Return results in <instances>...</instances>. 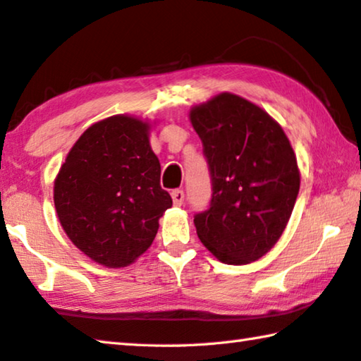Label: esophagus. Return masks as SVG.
<instances>
[{"mask_svg":"<svg viewBox=\"0 0 361 361\" xmlns=\"http://www.w3.org/2000/svg\"><path fill=\"white\" fill-rule=\"evenodd\" d=\"M172 199H173V205L175 207H181L183 202H185V192L181 189H175L172 192Z\"/></svg>","mask_w":361,"mask_h":361,"instance_id":"esophagus-1","label":"esophagus"}]
</instances>
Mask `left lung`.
Masks as SVG:
<instances>
[{"instance_id": "obj_1", "label": "left lung", "mask_w": 361, "mask_h": 361, "mask_svg": "<svg viewBox=\"0 0 361 361\" xmlns=\"http://www.w3.org/2000/svg\"><path fill=\"white\" fill-rule=\"evenodd\" d=\"M212 176V202L194 216L197 235L214 257L245 265L276 245L300 189V170L283 128L265 110L232 93L195 106Z\"/></svg>"}]
</instances>
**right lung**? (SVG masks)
<instances>
[{"instance_id":"right-lung-1","label":"right lung","mask_w":361,"mask_h":361,"mask_svg":"<svg viewBox=\"0 0 361 361\" xmlns=\"http://www.w3.org/2000/svg\"><path fill=\"white\" fill-rule=\"evenodd\" d=\"M149 124L128 115L94 123L58 172L54 200L69 240L109 268H121L152 246L172 197L159 185L161 164Z\"/></svg>"}]
</instances>
